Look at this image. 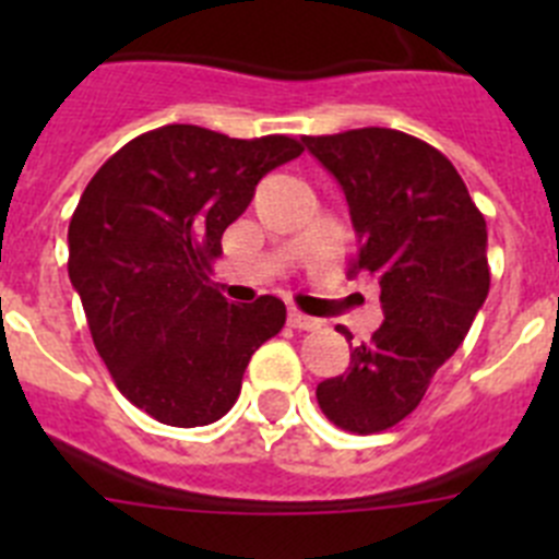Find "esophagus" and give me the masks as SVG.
Wrapping results in <instances>:
<instances>
[{"label": "esophagus", "instance_id": "34e87169", "mask_svg": "<svg viewBox=\"0 0 559 559\" xmlns=\"http://www.w3.org/2000/svg\"><path fill=\"white\" fill-rule=\"evenodd\" d=\"M288 322H290V328H296V330H322V319L305 316V313H299V310H290Z\"/></svg>", "mask_w": 559, "mask_h": 559}]
</instances>
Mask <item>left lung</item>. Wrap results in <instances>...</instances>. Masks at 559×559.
Masks as SVG:
<instances>
[{"label":"left lung","instance_id":"left-lung-1","mask_svg":"<svg viewBox=\"0 0 559 559\" xmlns=\"http://www.w3.org/2000/svg\"><path fill=\"white\" fill-rule=\"evenodd\" d=\"M302 142L347 195L358 235L349 274L374 276L383 305L372 341L316 400L344 431H386L419 406L487 299V224L445 153L412 133L355 128Z\"/></svg>","mask_w":559,"mask_h":559}]
</instances>
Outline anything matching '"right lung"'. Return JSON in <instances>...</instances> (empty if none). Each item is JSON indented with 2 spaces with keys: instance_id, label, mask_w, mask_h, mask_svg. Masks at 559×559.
I'll use <instances>...</instances> for the list:
<instances>
[{
  "instance_id": "right-lung-1",
  "label": "right lung",
  "mask_w": 559,
  "mask_h": 559,
  "mask_svg": "<svg viewBox=\"0 0 559 559\" xmlns=\"http://www.w3.org/2000/svg\"><path fill=\"white\" fill-rule=\"evenodd\" d=\"M299 153L285 133L162 126L114 153L78 201L67 265L92 341L122 397L165 426L224 417L251 355L283 330V299L226 302L210 274L257 181Z\"/></svg>"
}]
</instances>
